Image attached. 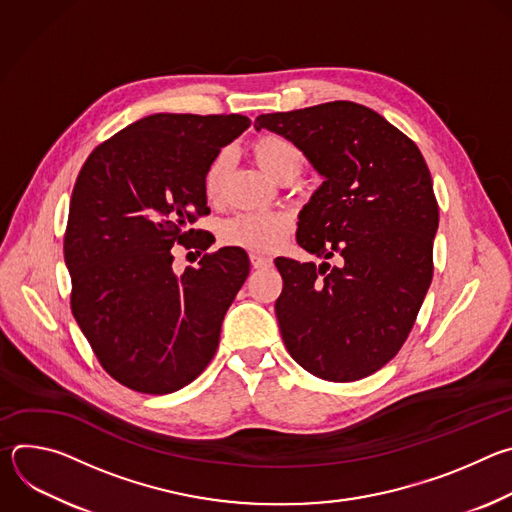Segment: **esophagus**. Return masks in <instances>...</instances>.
Listing matches in <instances>:
<instances>
[{
  "instance_id": "esophagus-1",
  "label": "esophagus",
  "mask_w": 512,
  "mask_h": 512,
  "mask_svg": "<svg viewBox=\"0 0 512 512\" xmlns=\"http://www.w3.org/2000/svg\"><path fill=\"white\" fill-rule=\"evenodd\" d=\"M251 265L255 269H265V267H271V259L263 257V255H257V253H251Z\"/></svg>"
}]
</instances>
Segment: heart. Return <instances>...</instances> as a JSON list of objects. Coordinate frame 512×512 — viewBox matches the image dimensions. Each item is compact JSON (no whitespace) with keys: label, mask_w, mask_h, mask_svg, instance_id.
Returning <instances> with one entry per match:
<instances>
[{"label":"heart","mask_w":512,"mask_h":512,"mask_svg":"<svg viewBox=\"0 0 512 512\" xmlns=\"http://www.w3.org/2000/svg\"><path fill=\"white\" fill-rule=\"evenodd\" d=\"M251 154L259 168L275 178H296L304 168V154L298 145L279 135L263 133L251 143ZM229 172V152H218L206 166L202 176L204 194L216 200L223 192ZM291 229V218L283 212H239L221 225V241L229 247L267 253L275 249Z\"/></svg>","instance_id":"b5f03b06"}]
</instances>
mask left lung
<instances>
[{
  "instance_id": "1",
  "label": "left lung",
  "mask_w": 512,
  "mask_h": 512,
  "mask_svg": "<svg viewBox=\"0 0 512 512\" xmlns=\"http://www.w3.org/2000/svg\"><path fill=\"white\" fill-rule=\"evenodd\" d=\"M255 127L294 141L324 176L298 223V245L324 263L275 259L285 348L322 381L369 377L405 344L433 277L440 208L427 164L403 131L352 101L259 115Z\"/></svg>"
}]
</instances>
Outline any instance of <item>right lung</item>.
<instances>
[{
    "label": "right lung",
    "mask_w": 512,
    "mask_h": 512,
    "mask_svg": "<svg viewBox=\"0 0 512 512\" xmlns=\"http://www.w3.org/2000/svg\"><path fill=\"white\" fill-rule=\"evenodd\" d=\"M249 125L235 113H156L99 143L79 172L64 231L70 310L105 373L131 391L174 393L218 348L249 257L225 247L176 275L172 247L208 249L192 229L210 212L202 176Z\"/></svg>",
    "instance_id": "add662e5"
}]
</instances>
